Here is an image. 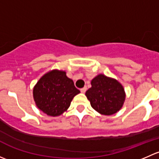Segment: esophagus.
Wrapping results in <instances>:
<instances>
[{"label":"esophagus","mask_w":159,"mask_h":159,"mask_svg":"<svg viewBox=\"0 0 159 159\" xmlns=\"http://www.w3.org/2000/svg\"><path fill=\"white\" fill-rule=\"evenodd\" d=\"M86 91H87V87H84L83 89H81V92L83 93V94H84V93H85Z\"/></svg>","instance_id":"esophagus-1"}]
</instances>
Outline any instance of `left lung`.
Returning a JSON list of instances; mask_svg holds the SVG:
<instances>
[{
	"instance_id": "8db88e82",
	"label": "left lung",
	"mask_w": 159,
	"mask_h": 159,
	"mask_svg": "<svg viewBox=\"0 0 159 159\" xmlns=\"http://www.w3.org/2000/svg\"><path fill=\"white\" fill-rule=\"evenodd\" d=\"M91 88L85 93L91 107L104 115H111L122 108L125 91L116 79L99 74L91 80Z\"/></svg>"
}]
</instances>
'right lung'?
<instances>
[{"label": "right lung", "mask_w": 159, "mask_h": 159, "mask_svg": "<svg viewBox=\"0 0 159 159\" xmlns=\"http://www.w3.org/2000/svg\"><path fill=\"white\" fill-rule=\"evenodd\" d=\"M79 93L65 70L54 69L38 80L34 87L33 97L40 110L49 116L56 117L68 110L72 99Z\"/></svg>", "instance_id": "right-lung-1"}]
</instances>
